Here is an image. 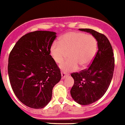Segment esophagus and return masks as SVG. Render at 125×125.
Instances as JSON below:
<instances>
[{"mask_svg":"<svg viewBox=\"0 0 125 125\" xmlns=\"http://www.w3.org/2000/svg\"><path fill=\"white\" fill-rule=\"evenodd\" d=\"M68 74L65 73H61V78L62 79H64L66 78V77H68Z\"/></svg>","mask_w":125,"mask_h":125,"instance_id":"obj_1","label":"esophagus"}]
</instances>
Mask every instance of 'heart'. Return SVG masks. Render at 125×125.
<instances>
[{"instance_id":"obj_1","label":"heart","mask_w":125,"mask_h":125,"mask_svg":"<svg viewBox=\"0 0 125 125\" xmlns=\"http://www.w3.org/2000/svg\"><path fill=\"white\" fill-rule=\"evenodd\" d=\"M98 49V41L92 35L79 32H70L59 39V43L53 42L49 54L53 61L61 63L66 52L69 59L63 62L59 68L64 73L72 72L79 68H87L92 62Z\"/></svg>"}]
</instances>
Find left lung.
Segmentation results:
<instances>
[{"instance_id":"obj_1","label":"left lung","mask_w":125,"mask_h":125,"mask_svg":"<svg viewBox=\"0 0 125 125\" xmlns=\"http://www.w3.org/2000/svg\"><path fill=\"white\" fill-rule=\"evenodd\" d=\"M92 34L98 41V52L91 65L71 76L74 85L70 91L73 99L81 105L96 102L106 92L113 75L115 57L110 41L104 34L90 29H79Z\"/></svg>"}]
</instances>
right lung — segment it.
<instances>
[{
  "label": "right lung",
  "instance_id": "add662e5",
  "mask_svg": "<svg viewBox=\"0 0 125 125\" xmlns=\"http://www.w3.org/2000/svg\"><path fill=\"white\" fill-rule=\"evenodd\" d=\"M56 32L37 31L23 36L9 57L11 87L19 101L35 109L50 102L52 89L61 79L60 69L49 54Z\"/></svg>",
  "mask_w": 125,
  "mask_h": 125
}]
</instances>
